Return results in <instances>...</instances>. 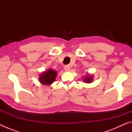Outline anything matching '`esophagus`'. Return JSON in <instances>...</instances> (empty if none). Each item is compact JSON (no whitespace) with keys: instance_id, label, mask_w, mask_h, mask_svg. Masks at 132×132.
I'll use <instances>...</instances> for the list:
<instances>
[{"instance_id":"1","label":"esophagus","mask_w":132,"mask_h":132,"mask_svg":"<svg viewBox=\"0 0 132 132\" xmlns=\"http://www.w3.org/2000/svg\"><path fill=\"white\" fill-rule=\"evenodd\" d=\"M64 70H65V71H69L70 70V67H69V66H64Z\"/></svg>"}]
</instances>
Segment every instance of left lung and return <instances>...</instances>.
I'll use <instances>...</instances> for the list:
<instances>
[{"label":"left lung","mask_w":132,"mask_h":132,"mask_svg":"<svg viewBox=\"0 0 132 132\" xmlns=\"http://www.w3.org/2000/svg\"><path fill=\"white\" fill-rule=\"evenodd\" d=\"M92 78L91 76H88L86 77V79H84V81L86 82H91V81H92Z\"/></svg>","instance_id":"8db88e82"}]
</instances>
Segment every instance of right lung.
<instances>
[{
  "label": "right lung",
  "mask_w": 132,
  "mask_h": 132,
  "mask_svg": "<svg viewBox=\"0 0 132 132\" xmlns=\"http://www.w3.org/2000/svg\"><path fill=\"white\" fill-rule=\"evenodd\" d=\"M56 75V71L51 70V69H49L48 71L42 73V74L40 75L39 81L41 84L44 85L52 84L55 81Z\"/></svg>",
  "instance_id": "1"
}]
</instances>
